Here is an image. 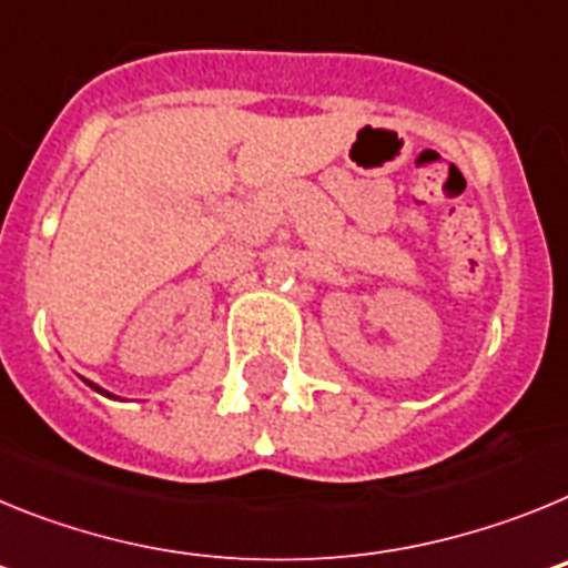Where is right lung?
I'll use <instances>...</instances> for the list:
<instances>
[{
	"instance_id": "1",
	"label": "right lung",
	"mask_w": 568,
	"mask_h": 568,
	"mask_svg": "<svg viewBox=\"0 0 568 568\" xmlns=\"http://www.w3.org/2000/svg\"><path fill=\"white\" fill-rule=\"evenodd\" d=\"M90 386H93V384H90ZM93 389H99V386H93ZM99 393H102V389H99Z\"/></svg>"
}]
</instances>
